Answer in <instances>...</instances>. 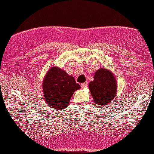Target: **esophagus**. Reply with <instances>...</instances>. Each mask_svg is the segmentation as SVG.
I'll return each instance as SVG.
<instances>
[{
  "instance_id": "1",
  "label": "esophagus",
  "mask_w": 154,
  "mask_h": 154,
  "mask_svg": "<svg viewBox=\"0 0 154 154\" xmlns=\"http://www.w3.org/2000/svg\"><path fill=\"white\" fill-rule=\"evenodd\" d=\"M81 87H82V89L86 88V87H87V82L82 83V84H81Z\"/></svg>"
}]
</instances>
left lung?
<instances>
[{"label":"left lung","mask_w":154,"mask_h":154,"mask_svg":"<svg viewBox=\"0 0 154 154\" xmlns=\"http://www.w3.org/2000/svg\"><path fill=\"white\" fill-rule=\"evenodd\" d=\"M89 89L95 104L106 106L114 100L117 93L116 77L109 69L100 68L95 72L94 80L89 83Z\"/></svg>","instance_id":"obj_1"}]
</instances>
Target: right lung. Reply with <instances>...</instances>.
Instances as JSON below:
<instances>
[{"label":"right lung","mask_w":154,"mask_h":154,"mask_svg":"<svg viewBox=\"0 0 154 154\" xmlns=\"http://www.w3.org/2000/svg\"><path fill=\"white\" fill-rule=\"evenodd\" d=\"M45 102L50 109L62 110L67 108L72 96L81 88L74 77L57 67H51L42 81Z\"/></svg>","instance_id":"right-lung-1"}]
</instances>
